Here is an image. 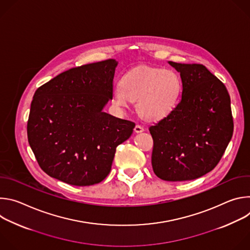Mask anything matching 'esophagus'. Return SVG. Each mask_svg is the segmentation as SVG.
<instances>
[{
  "mask_svg": "<svg viewBox=\"0 0 250 250\" xmlns=\"http://www.w3.org/2000/svg\"><path fill=\"white\" fill-rule=\"evenodd\" d=\"M145 130V128L142 127L140 125H136L135 126H134V131L136 132V133H139V132H142Z\"/></svg>",
  "mask_w": 250,
  "mask_h": 250,
  "instance_id": "obj_1",
  "label": "esophagus"
}]
</instances>
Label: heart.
<instances>
[{"label": "heart", "instance_id": "b5f03b06", "mask_svg": "<svg viewBox=\"0 0 250 250\" xmlns=\"http://www.w3.org/2000/svg\"><path fill=\"white\" fill-rule=\"evenodd\" d=\"M180 76L172 70L140 66L126 72L111 95L120 110L136 102L138 113L148 121H161L170 116L179 104L182 94Z\"/></svg>", "mask_w": 250, "mask_h": 250}]
</instances>
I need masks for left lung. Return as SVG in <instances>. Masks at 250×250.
Here are the masks:
<instances>
[{
    "label": "left lung",
    "mask_w": 250,
    "mask_h": 250,
    "mask_svg": "<svg viewBox=\"0 0 250 250\" xmlns=\"http://www.w3.org/2000/svg\"><path fill=\"white\" fill-rule=\"evenodd\" d=\"M168 63L180 73L182 97L170 116L149 127L151 164L162 180H194L217 166L231 139L230 98L204 65Z\"/></svg>",
    "instance_id": "8db88e82"
}]
</instances>
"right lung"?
Listing matches in <instances>:
<instances>
[{"mask_svg": "<svg viewBox=\"0 0 250 250\" xmlns=\"http://www.w3.org/2000/svg\"><path fill=\"white\" fill-rule=\"evenodd\" d=\"M117 65L108 59L69 69L35 91L27 138L50 177L90 186L109 175L117 146L135 126L103 112L111 100Z\"/></svg>", "mask_w": 250, "mask_h": 250, "instance_id": "add662e5", "label": "right lung"}]
</instances>
